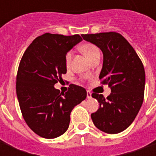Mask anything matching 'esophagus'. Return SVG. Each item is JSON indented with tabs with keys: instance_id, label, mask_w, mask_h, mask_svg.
Instances as JSON below:
<instances>
[{
	"instance_id": "obj_1",
	"label": "esophagus",
	"mask_w": 156,
	"mask_h": 156,
	"mask_svg": "<svg viewBox=\"0 0 156 156\" xmlns=\"http://www.w3.org/2000/svg\"><path fill=\"white\" fill-rule=\"evenodd\" d=\"M87 98H92V94L90 92H87Z\"/></svg>"
}]
</instances>
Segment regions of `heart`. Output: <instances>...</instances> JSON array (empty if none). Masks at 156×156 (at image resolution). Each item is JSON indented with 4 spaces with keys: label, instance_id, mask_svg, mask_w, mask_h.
<instances>
[{
    "label": "heart",
    "instance_id": "b5f03b06",
    "mask_svg": "<svg viewBox=\"0 0 156 156\" xmlns=\"http://www.w3.org/2000/svg\"><path fill=\"white\" fill-rule=\"evenodd\" d=\"M80 50L86 56V58H88V60H90L96 53L99 52L98 48L95 45L92 44V43H84L80 47ZM72 58V52L71 51H68L65 56V63L67 66L69 65L70 61H71Z\"/></svg>",
    "mask_w": 156,
    "mask_h": 156
}]
</instances>
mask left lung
I'll return each instance as SVG.
<instances>
[{"mask_svg": "<svg viewBox=\"0 0 156 156\" xmlns=\"http://www.w3.org/2000/svg\"><path fill=\"white\" fill-rule=\"evenodd\" d=\"M83 38L96 45L104 55L99 78L108 84L111 94H93L99 108L91 115L98 129L118 134L134 120L144 100L145 73L140 58L123 36L115 32L83 34Z\"/></svg>", "mask_w": 156, "mask_h": 156, "instance_id": "8db88e82", "label": "left lung"}]
</instances>
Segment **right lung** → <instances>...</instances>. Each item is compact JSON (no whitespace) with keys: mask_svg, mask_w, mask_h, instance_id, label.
Returning <instances> with one entry per match:
<instances>
[{"mask_svg":"<svg viewBox=\"0 0 156 156\" xmlns=\"http://www.w3.org/2000/svg\"><path fill=\"white\" fill-rule=\"evenodd\" d=\"M83 39L78 34L45 33L32 41L22 56L16 75V95L22 116L39 136L54 139L68 129L70 114L87 97L86 89L69 85L60 93L55 83L67 73L65 56Z\"/></svg>","mask_w":156,"mask_h":156,"instance_id":"right-lung-1","label":"right lung"}]
</instances>
